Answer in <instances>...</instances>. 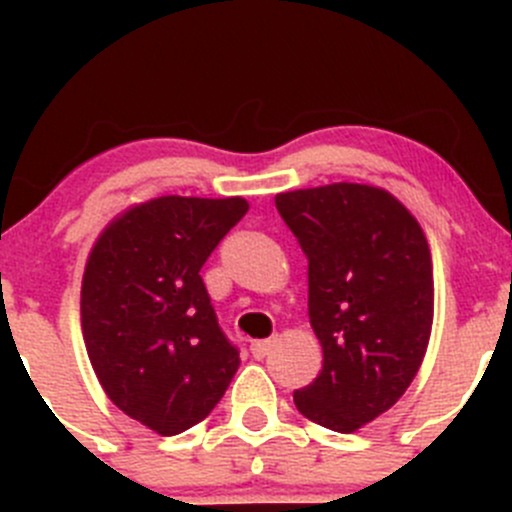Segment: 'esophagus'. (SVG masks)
<instances>
[{
  "instance_id": "esophagus-1",
  "label": "esophagus",
  "mask_w": 512,
  "mask_h": 512,
  "mask_svg": "<svg viewBox=\"0 0 512 512\" xmlns=\"http://www.w3.org/2000/svg\"><path fill=\"white\" fill-rule=\"evenodd\" d=\"M272 347H275V339H257V342L250 344V352L255 359H265L272 352Z\"/></svg>"
}]
</instances>
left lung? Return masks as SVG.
Wrapping results in <instances>:
<instances>
[{
	"label": "left lung",
	"instance_id": "8db88e82",
	"mask_svg": "<svg viewBox=\"0 0 512 512\" xmlns=\"http://www.w3.org/2000/svg\"><path fill=\"white\" fill-rule=\"evenodd\" d=\"M275 205L309 262V322L324 352L294 406L352 433L389 411L421 366L433 322L431 250L414 215L371 185L294 190Z\"/></svg>",
	"mask_w": 512,
	"mask_h": 512
}]
</instances>
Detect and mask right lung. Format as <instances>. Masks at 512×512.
I'll use <instances>...</instances> for the list:
<instances>
[{"instance_id":"right-lung-1","label":"right lung","mask_w":512,"mask_h":512,"mask_svg":"<svg viewBox=\"0 0 512 512\" xmlns=\"http://www.w3.org/2000/svg\"><path fill=\"white\" fill-rule=\"evenodd\" d=\"M247 208L242 198H156L113 220L86 262L91 366L108 399L160 436L203 421L240 366L200 270Z\"/></svg>"}]
</instances>
